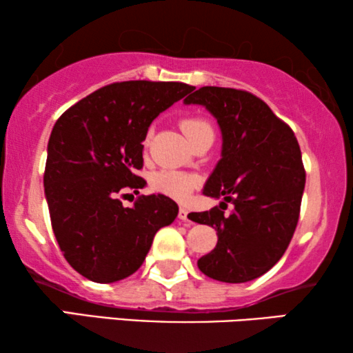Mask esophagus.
<instances>
[{"mask_svg":"<svg viewBox=\"0 0 353 353\" xmlns=\"http://www.w3.org/2000/svg\"><path fill=\"white\" fill-rule=\"evenodd\" d=\"M188 214H190V212H188L185 207H180V210H178V219L183 221H190V216H188Z\"/></svg>","mask_w":353,"mask_h":353,"instance_id":"obj_1","label":"esophagus"}]
</instances>
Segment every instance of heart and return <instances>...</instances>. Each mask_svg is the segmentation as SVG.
<instances>
[{"instance_id":"heart-1","label":"heart","mask_w":353,"mask_h":353,"mask_svg":"<svg viewBox=\"0 0 353 353\" xmlns=\"http://www.w3.org/2000/svg\"><path fill=\"white\" fill-rule=\"evenodd\" d=\"M183 132L190 141L192 143L194 139L204 132L212 130L210 123L201 117H188L181 122ZM149 139V137H148ZM146 139V143H148ZM152 188L162 194L168 197H173L176 201H186L188 197L192 194L194 188L197 186V178L191 173L178 172V170H162L157 172L152 176Z\"/></svg>"}]
</instances>
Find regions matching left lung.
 I'll return each instance as SVG.
<instances>
[{
  "mask_svg": "<svg viewBox=\"0 0 353 353\" xmlns=\"http://www.w3.org/2000/svg\"><path fill=\"white\" fill-rule=\"evenodd\" d=\"M185 104L204 105L223 139L221 159L202 192L234 205L230 215L219 207L188 215L219 236L215 249L197 260V267L216 281H252L283 257L296 231L305 188L297 138L248 91L202 86Z\"/></svg>",
  "mask_w": 353,
  "mask_h": 353,
  "instance_id": "1",
  "label": "left lung"
}]
</instances>
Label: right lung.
<instances>
[{
  "label": "right lung",
  "mask_w": 353,
  "mask_h": 353,
  "mask_svg": "<svg viewBox=\"0 0 353 353\" xmlns=\"http://www.w3.org/2000/svg\"><path fill=\"white\" fill-rule=\"evenodd\" d=\"M194 90L180 81L132 80L96 90L57 119L48 141L45 196L57 244L70 267L115 283L141 267L154 236L178 215L163 194L139 196L143 141L159 114Z\"/></svg>",
  "instance_id": "obj_1"
}]
</instances>
